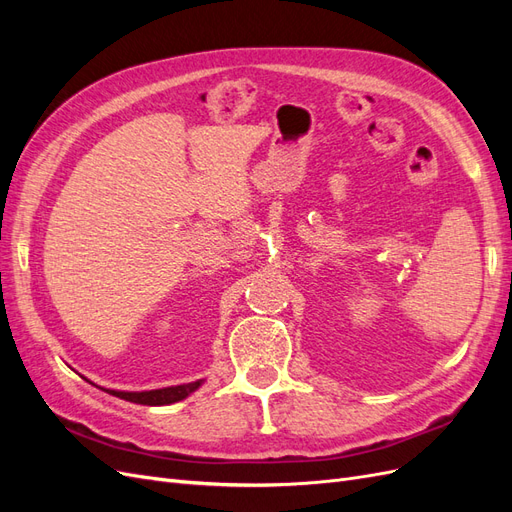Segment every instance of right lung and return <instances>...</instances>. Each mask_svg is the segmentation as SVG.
Instances as JSON below:
<instances>
[{"label": "right lung", "instance_id": "add662e5", "mask_svg": "<svg viewBox=\"0 0 512 512\" xmlns=\"http://www.w3.org/2000/svg\"><path fill=\"white\" fill-rule=\"evenodd\" d=\"M203 384V380L188 382V384H177V386H166V389H156V391H143V393H128V391H111L104 389L106 393H111L119 399L132 401V404H141V406H168L175 404V401H181L194 393L198 386Z\"/></svg>", "mask_w": 512, "mask_h": 512}]
</instances>
